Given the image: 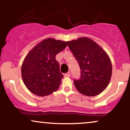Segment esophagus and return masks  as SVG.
I'll list each match as a JSON object with an SVG mask.
<instances>
[{
  "mask_svg": "<svg viewBox=\"0 0 130 130\" xmlns=\"http://www.w3.org/2000/svg\"><path fill=\"white\" fill-rule=\"evenodd\" d=\"M70 76H71V74H70V72H68L65 74V77H70Z\"/></svg>",
  "mask_w": 130,
  "mask_h": 130,
  "instance_id": "1",
  "label": "esophagus"
}]
</instances>
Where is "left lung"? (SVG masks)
<instances>
[{
	"instance_id": "8db88e82",
	"label": "left lung",
	"mask_w": 130,
	"mask_h": 130,
	"mask_svg": "<svg viewBox=\"0 0 130 130\" xmlns=\"http://www.w3.org/2000/svg\"><path fill=\"white\" fill-rule=\"evenodd\" d=\"M67 43L80 69V78L74 80L77 91L88 96L101 93L108 86L112 75V64L108 54L87 37Z\"/></svg>"
}]
</instances>
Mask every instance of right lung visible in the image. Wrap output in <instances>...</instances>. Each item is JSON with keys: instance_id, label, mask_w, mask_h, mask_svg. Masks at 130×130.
<instances>
[{"instance_id": "1", "label": "right lung", "mask_w": 130, "mask_h": 130, "mask_svg": "<svg viewBox=\"0 0 130 130\" xmlns=\"http://www.w3.org/2000/svg\"><path fill=\"white\" fill-rule=\"evenodd\" d=\"M66 47L65 41L47 38L28 53L22 63L21 74L24 83L32 93L44 96L59 89L63 75L56 56Z\"/></svg>"}]
</instances>
